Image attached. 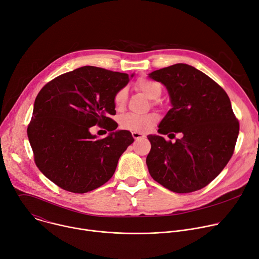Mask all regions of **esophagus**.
Listing matches in <instances>:
<instances>
[{"mask_svg": "<svg viewBox=\"0 0 259 259\" xmlns=\"http://www.w3.org/2000/svg\"><path fill=\"white\" fill-rule=\"evenodd\" d=\"M132 135H133V137H134V139H135V140H139V139H142V138H145V136H144V135H142L141 133H137V132H133V133H132Z\"/></svg>", "mask_w": 259, "mask_h": 259, "instance_id": "obj_1", "label": "esophagus"}]
</instances>
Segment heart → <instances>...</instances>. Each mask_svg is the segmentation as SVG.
Masks as SVG:
<instances>
[{"label": "heart", "mask_w": 259, "mask_h": 259, "mask_svg": "<svg viewBox=\"0 0 259 259\" xmlns=\"http://www.w3.org/2000/svg\"><path fill=\"white\" fill-rule=\"evenodd\" d=\"M137 88L142 91L143 94L151 99L155 101L162 94V87L161 85L151 81L149 78H140L137 82ZM127 98V89L121 88L118 90L114 96V104L116 109H122L126 103ZM157 121V116L153 113L138 115L133 113H127L121 116L120 118V126L123 130L134 131L137 133H147L151 131L154 124Z\"/></svg>", "instance_id": "b5f03b06"}]
</instances>
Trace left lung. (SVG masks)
Listing matches in <instances>:
<instances>
[{
	"label": "left lung",
	"mask_w": 259,
	"mask_h": 259,
	"mask_svg": "<svg viewBox=\"0 0 259 259\" xmlns=\"http://www.w3.org/2000/svg\"><path fill=\"white\" fill-rule=\"evenodd\" d=\"M148 77L166 87L171 103L157 133L182 135L174 143L147 136L148 171L172 192L200 190L221 173L233 153L240 125L230 99L209 76L188 64L154 70Z\"/></svg>",
	"instance_id": "left-lung-1"
}]
</instances>
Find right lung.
Here are the masks:
<instances>
[{
    "label": "right lung",
    "mask_w": 259,
    "mask_h": 259,
    "mask_svg": "<svg viewBox=\"0 0 259 259\" xmlns=\"http://www.w3.org/2000/svg\"><path fill=\"white\" fill-rule=\"evenodd\" d=\"M134 73L83 66L57 76L38 93L28 138L38 169L61 189L83 194L106 184L119 157L134 142L128 131L116 130L114 96ZM107 124L109 135L90 133Z\"/></svg>",
    "instance_id": "obj_1"
}]
</instances>
